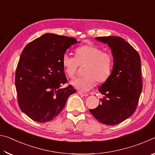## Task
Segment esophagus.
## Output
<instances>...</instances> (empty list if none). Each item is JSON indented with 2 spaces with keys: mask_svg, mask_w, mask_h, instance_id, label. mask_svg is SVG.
<instances>
[{
  "mask_svg": "<svg viewBox=\"0 0 155 155\" xmlns=\"http://www.w3.org/2000/svg\"><path fill=\"white\" fill-rule=\"evenodd\" d=\"M77 92L78 94H80V95L83 96H88L87 93H83V92H82V91H78Z\"/></svg>",
  "mask_w": 155,
  "mask_h": 155,
  "instance_id": "34e87169",
  "label": "esophagus"
}]
</instances>
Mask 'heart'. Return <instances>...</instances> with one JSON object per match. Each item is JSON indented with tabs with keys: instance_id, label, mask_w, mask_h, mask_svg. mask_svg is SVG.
Instances as JSON below:
<instances>
[{
	"instance_id": "b5f03b06",
	"label": "heart",
	"mask_w": 155,
	"mask_h": 155,
	"mask_svg": "<svg viewBox=\"0 0 155 155\" xmlns=\"http://www.w3.org/2000/svg\"><path fill=\"white\" fill-rule=\"evenodd\" d=\"M75 58L64 54L61 59L62 67L67 76L72 78L78 66L85 65L83 77L74 78L71 84L81 91H88L94 87L96 81L103 83L109 79L114 67V57L109 52L103 51L101 47L85 44L76 48Z\"/></svg>"
}]
</instances>
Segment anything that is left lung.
<instances>
[{
	"label": "left lung",
	"mask_w": 155,
	"mask_h": 155,
	"mask_svg": "<svg viewBox=\"0 0 155 155\" xmlns=\"http://www.w3.org/2000/svg\"><path fill=\"white\" fill-rule=\"evenodd\" d=\"M106 43L114 56V68L109 79L99 88L104 95L95 109H90L102 124L116 125L135 111L143 87L140 54L120 37H98Z\"/></svg>",
	"instance_id": "8db88e82"
}]
</instances>
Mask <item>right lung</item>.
<instances>
[{
  "label": "right lung",
  "mask_w": 155,
  "mask_h": 155,
  "mask_svg": "<svg viewBox=\"0 0 155 155\" xmlns=\"http://www.w3.org/2000/svg\"><path fill=\"white\" fill-rule=\"evenodd\" d=\"M77 43L74 38L46 33L28 43L16 68L15 85L20 109L38 122L51 121L76 92L67 83L61 59L66 50Z\"/></svg>",
  "instance_id": "1"
}]
</instances>
